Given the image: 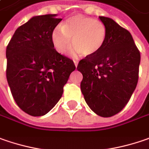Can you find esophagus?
<instances>
[{
    "mask_svg": "<svg viewBox=\"0 0 149 149\" xmlns=\"http://www.w3.org/2000/svg\"><path fill=\"white\" fill-rule=\"evenodd\" d=\"M74 63L75 67H77V66H78V61H76V60H74Z\"/></svg>",
    "mask_w": 149,
    "mask_h": 149,
    "instance_id": "1",
    "label": "esophagus"
}]
</instances>
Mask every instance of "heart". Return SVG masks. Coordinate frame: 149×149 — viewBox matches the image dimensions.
<instances>
[{"mask_svg":"<svg viewBox=\"0 0 149 149\" xmlns=\"http://www.w3.org/2000/svg\"><path fill=\"white\" fill-rule=\"evenodd\" d=\"M107 38L105 25L95 19L83 15H75L68 18L62 26H56L52 33V42L56 50L65 54L71 46V54H83L93 56L103 47Z\"/></svg>","mask_w":149,"mask_h":149,"instance_id":"b5f03b06","label":"heart"}]
</instances>
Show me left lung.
<instances>
[{
    "mask_svg": "<svg viewBox=\"0 0 149 149\" xmlns=\"http://www.w3.org/2000/svg\"><path fill=\"white\" fill-rule=\"evenodd\" d=\"M107 28L106 42L93 56L79 62L85 100L96 115L110 117L120 112L136 89L140 53L131 33L114 20L99 17Z\"/></svg>",
    "mask_w": 149,
    "mask_h": 149,
    "instance_id": "1",
    "label": "left lung"
}]
</instances>
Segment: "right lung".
I'll return each mask as SVG.
<instances>
[{
	"instance_id": "right-lung-1",
	"label": "right lung",
	"mask_w": 149,
	"mask_h": 149,
	"mask_svg": "<svg viewBox=\"0 0 149 149\" xmlns=\"http://www.w3.org/2000/svg\"><path fill=\"white\" fill-rule=\"evenodd\" d=\"M57 16L33 17L16 30L6 48V79L12 96L19 107L33 116L54 107L75 70L74 62L53 44L52 33L62 20Z\"/></svg>"
}]
</instances>
